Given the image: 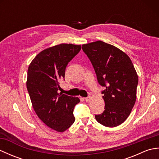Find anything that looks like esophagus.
<instances>
[{
	"label": "esophagus",
	"instance_id": "1",
	"mask_svg": "<svg viewBox=\"0 0 159 159\" xmlns=\"http://www.w3.org/2000/svg\"><path fill=\"white\" fill-rule=\"evenodd\" d=\"M90 99H91V97L90 96L85 98V100L86 101V102H89V101L90 100Z\"/></svg>",
	"mask_w": 159,
	"mask_h": 159
}]
</instances>
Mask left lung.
I'll list each match as a JSON object with an SVG mask.
<instances>
[{
    "instance_id": "left-lung-1",
    "label": "left lung",
    "mask_w": 159,
    "mask_h": 159,
    "mask_svg": "<svg viewBox=\"0 0 159 159\" xmlns=\"http://www.w3.org/2000/svg\"><path fill=\"white\" fill-rule=\"evenodd\" d=\"M82 49L95 70L105 103L102 113L96 115L98 122L116 127L129 116L136 101L138 76L126 53L102 41L83 44Z\"/></svg>"
}]
</instances>
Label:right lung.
<instances>
[{
	"label": "right lung",
	"mask_w": 159,
	"mask_h": 159,
	"mask_svg": "<svg viewBox=\"0 0 159 159\" xmlns=\"http://www.w3.org/2000/svg\"><path fill=\"white\" fill-rule=\"evenodd\" d=\"M81 46L61 43L39 52L28 68L26 87L37 116L48 127L63 132L75 121L74 108L77 97L59 93V81L65 78L67 64Z\"/></svg>",
	"instance_id": "obj_1"
}]
</instances>
